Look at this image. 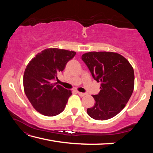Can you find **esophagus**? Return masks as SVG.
<instances>
[{
  "instance_id": "1",
  "label": "esophagus",
  "mask_w": 153,
  "mask_h": 153,
  "mask_svg": "<svg viewBox=\"0 0 153 153\" xmlns=\"http://www.w3.org/2000/svg\"><path fill=\"white\" fill-rule=\"evenodd\" d=\"M77 93H78V94L80 96V97H84V96L86 94V93H83V92H77Z\"/></svg>"
}]
</instances>
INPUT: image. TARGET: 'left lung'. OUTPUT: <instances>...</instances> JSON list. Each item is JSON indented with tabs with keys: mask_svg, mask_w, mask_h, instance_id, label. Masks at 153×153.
<instances>
[{
	"mask_svg": "<svg viewBox=\"0 0 153 153\" xmlns=\"http://www.w3.org/2000/svg\"><path fill=\"white\" fill-rule=\"evenodd\" d=\"M92 77L100 82V92L92 95L94 105L87 109L90 117L107 120L125 107L134 88V69L120 54L113 52H88L82 56Z\"/></svg>",
	"mask_w": 153,
	"mask_h": 153,
	"instance_id": "8db88e82",
	"label": "left lung"
}]
</instances>
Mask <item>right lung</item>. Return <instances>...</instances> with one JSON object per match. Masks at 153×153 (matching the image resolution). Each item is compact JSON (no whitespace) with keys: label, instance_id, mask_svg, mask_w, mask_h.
I'll return each instance as SVG.
<instances>
[{"label":"right lung","instance_id":"add662e5","mask_svg":"<svg viewBox=\"0 0 153 153\" xmlns=\"http://www.w3.org/2000/svg\"><path fill=\"white\" fill-rule=\"evenodd\" d=\"M76 54L64 49L46 48L27 64L24 75V92L38 112L51 117L65 109L71 91L53 83L52 79L57 78V74Z\"/></svg>","mask_w":153,"mask_h":153}]
</instances>
